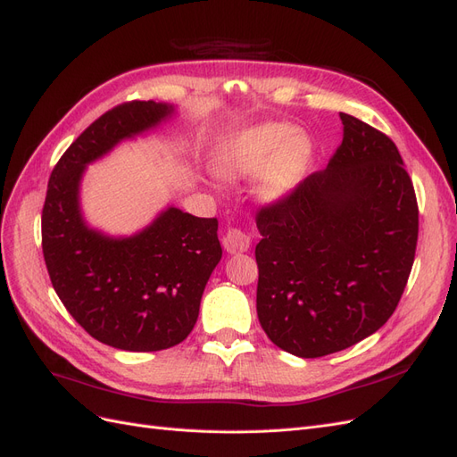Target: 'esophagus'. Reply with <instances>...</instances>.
Returning <instances> with one entry per match:
<instances>
[{
    "mask_svg": "<svg viewBox=\"0 0 457 457\" xmlns=\"http://www.w3.org/2000/svg\"><path fill=\"white\" fill-rule=\"evenodd\" d=\"M252 245L250 234L244 232L242 228H228L223 237V247L228 253H242L247 252Z\"/></svg>",
    "mask_w": 457,
    "mask_h": 457,
    "instance_id": "34e87169",
    "label": "esophagus"
}]
</instances>
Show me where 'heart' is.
<instances>
[{
	"instance_id": "b5f03b06",
	"label": "heart",
	"mask_w": 457,
	"mask_h": 457,
	"mask_svg": "<svg viewBox=\"0 0 457 457\" xmlns=\"http://www.w3.org/2000/svg\"><path fill=\"white\" fill-rule=\"evenodd\" d=\"M312 154L309 137L286 123H261L242 131L219 152L215 168L228 179L261 171L257 192L265 202L284 198L307 170Z\"/></svg>"
}]
</instances>
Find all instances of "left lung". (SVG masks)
Instances as JSON below:
<instances>
[{"label":"left lung","instance_id":"8db88e82","mask_svg":"<svg viewBox=\"0 0 457 457\" xmlns=\"http://www.w3.org/2000/svg\"><path fill=\"white\" fill-rule=\"evenodd\" d=\"M324 171L257 213V316L286 353L353 347L389 320L418 245V200L396 145L351 114Z\"/></svg>","mask_w":457,"mask_h":457}]
</instances>
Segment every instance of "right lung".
<instances>
[{
  "label": "right lung",
  "instance_id": "1",
  "mask_svg": "<svg viewBox=\"0 0 457 457\" xmlns=\"http://www.w3.org/2000/svg\"><path fill=\"white\" fill-rule=\"evenodd\" d=\"M173 114V104L154 101L108 110L68 146L47 185L41 247L54 292L91 337L121 351L152 353L187 339L223 255L217 219L173 205L141 232L120 238L91 228L81 215L87 165Z\"/></svg>",
  "mask_w": 457,
  "mask_h": 457
}]
</instances>
